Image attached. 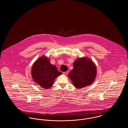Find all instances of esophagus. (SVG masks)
<instances>
[{
	"label": "esophagus",
	"instance_id": "34e87169",
	"mask_svg": "<svg viewBox=\"0 0 128 128\" xmlns=\"http://www.w3.org/2000/svg\"><path fill=\"white\" fill-rule=\"evenodd\" d=\"M63 74L64 75H67L68 74V71H66V72H63Z\"/></svg>",
	"mask_w": 128,
	"mask_h": 128
}]
</instances>
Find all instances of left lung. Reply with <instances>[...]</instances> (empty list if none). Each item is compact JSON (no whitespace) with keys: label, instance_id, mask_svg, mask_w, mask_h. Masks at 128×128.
<instances>
[{"label":"left lung","instance_id":"obj_1","mask_svg":"<svg viewBox=\"0 0 128 128\" xmlns=\"http://www.w3.org/2000/svg\"><path fill=\"white\" fill-rule=\"evenodd\" d=\"M73 66L68 76L75 87L82 88L90 85L94 82L96 74V69L91 60L87 58L78 59L74 62Z\"/></svg>","mask_w":128,"mask_h":128}]
</instances>
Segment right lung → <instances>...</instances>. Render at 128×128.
<instances>
[{"label":"right lung","instance_id":"obj_1","mask_svg":"<svg viewBox=\"0 0 128 128\" xmlns=\"http://www.w3.org/2000/svg\"><path fill=\"white\" fill-rule=\"evenodd\" d=\"M62 74L45 56H42L35 61L32 69L34 80L46 89L51 87L56 77Z\"/></svg>","mask_w":128,"mask_h":128}]
</instances>
